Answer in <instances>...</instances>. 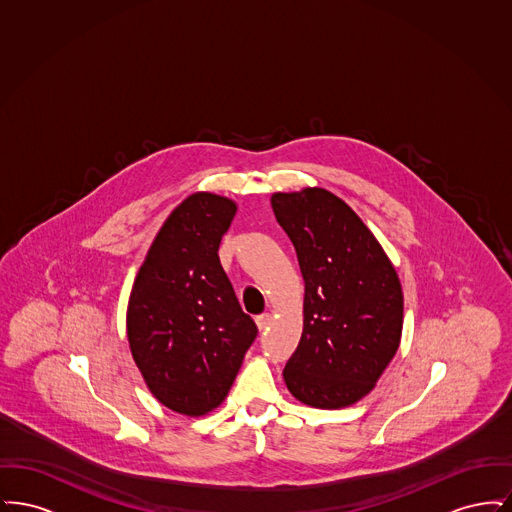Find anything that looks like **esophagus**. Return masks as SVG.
Returning <instances> with one entry per match:
<instances>
[{
    "label": "esophagus",
    "mask_w": 512,
    "mask_h": 512,
    "mask_svg": "<svg viewBox=\"0 0 512 512\" xmlns=\"http://www.w3.org/2000/svg\"><path fill=\"white\" fill-rule=\"evenodd\" d=\"M270 320H272V317H270L268 313H265V315H259V317L255 318V322H257V328H259V330H267V326L270 324Z\"/></svg>",
    "instance_id": "34e87169"
}]
</instances>
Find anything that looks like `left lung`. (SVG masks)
I'll return each instance as SVG.
<instances>
[{"instance_id":"obj_1","label":"left lung","mask_w":512,"mask_h":512,"mask_svg":"<svg viewBox=\"0 0 512 512\" xmlns=\"http://www.w3.org/2000/svg\"><path fill=\"white\" fill-rule=\"evenodd\" d=\"M305 280L303 334L284 382L317 409L363 399L390 365L403 330L401 282L382 245L338 195L305 188L270 197Z\"/></svg>"}]
</instances>
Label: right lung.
<instances>
[{
	"label": "right lung",
	"instance_id": "1",
	"mask_svg": "<svg viewBox=\"0 0 512 512\" xmlns=\"http://www.w3.org/2000/svg\"><path fill=\"white\" fill-rule=\"evenodd\" d=\"M236 209L222 195L186 197L157 232L130 292L134 363L155 399L176 413L217 409L257 338L219 259Z\"/></svg>",
	"mask_w": 512,
	"mask_h": 512
}]
</instances>
